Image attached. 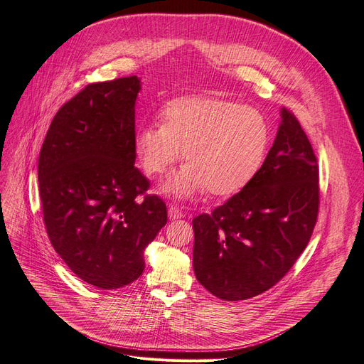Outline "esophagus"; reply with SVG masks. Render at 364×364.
Wrapping results in <instances>:
<instances>
[{
    "label": "esophagus",
    "instance_id": "obj_1",
    "mask_svg": "<svg viewBox=\"0 0 364 364\" xmlns=\"http://www.w3.org/2000/svg\"><path fill=\"white\" fill-rule=\"evenodd\" d=\"M168 218H169L171 220H175V219L184 218V214H183V211H181L178 207H169V210H168Z\"/></svg>",
    "mask_w": 364,
    "mask_h": 364
}]
</instances>
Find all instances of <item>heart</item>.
Listing matches in <instances>:
<instances>
[{
    "instance_id": "1",
    "label": "heart",
    "mask_w": 364,
    "mask_h": 364,
    "mask_svg": "<svg viewBox=\"0 0 364 364\" xmlns=\"http://www.w3.org/2000/svg\"><path fill=\"white\" fill-rule=\"evenodd\" d=\"M164 124L148 123L134 134L142 169L165 173L184 159L187 165L164 183L165 193L191 198L203 191L230 195L258 171L268 144V126L259 111L230 99H177L161 112Z\"/></svg>"
}]
</instances>
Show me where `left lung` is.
<instances>
[{"label":"left lung","mask_w":364,"mask_h":364,"mask_svg":"<svg viewBox=\"0 0 364 364\" xmlns=\"http://www.w3.org/2000/svg\"><path fill=\"white\" fill-rule=\"evenodd\" d=\"M282 123L262 166L211 214L193 219V270L200 285L226 301L274 287L299 259L319 211V169L297 117Z\"/></svg>","instance_id":"obj_1"}]
</instances>
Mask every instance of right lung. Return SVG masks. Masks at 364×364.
<instances>
[{"label": "right lung", "instance_id": "1", "mask_svg": "<svg viewBox=\"0 0 364 364\" xmlns=\"http://www.w3.org/2000/svg\"><path fill=\"white\" fill-rule=\"evenodd\" d=\"M138 76L87 85L53 117L38 154V192L52 247L100 289L123 288L145 268L144 250L168 222L134 166Z\"/></svg>", "mask_w": 364, "mask_h": 364}]
</instances>
